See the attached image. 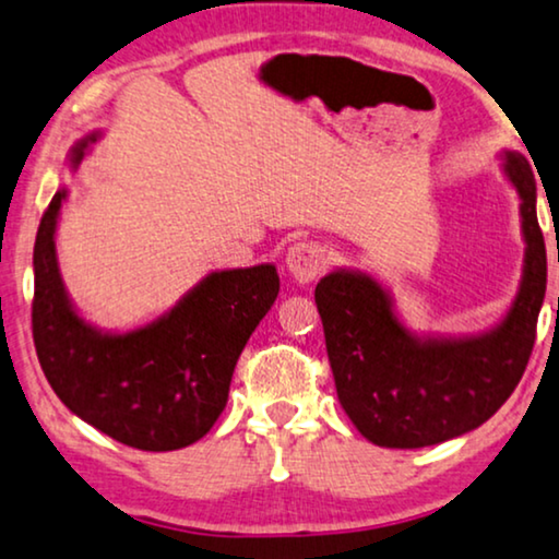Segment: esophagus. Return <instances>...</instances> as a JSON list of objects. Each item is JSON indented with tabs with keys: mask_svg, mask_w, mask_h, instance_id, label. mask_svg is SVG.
Returning a JSON list of instances; mask_svg holds the SVG:
<instances>
[{
	"mask_svg": "<svg viewBox=\"0 0 559 559\" xmlns=\"http://www.w3.org/2000/svg\"><path fill=\"white\" fill-rule=\"evenodd\" d=\"M324 263H326V252L322 245L317 242H296L286 252L288 273H292L299 284H309V281H314L317 275L324 271Z\"/></svg>",
	"mask_w": 559,
	"mask_h": 559,
	"instance_id": "esophagus-1",
	"label": "esophagus"
}]
</instances>
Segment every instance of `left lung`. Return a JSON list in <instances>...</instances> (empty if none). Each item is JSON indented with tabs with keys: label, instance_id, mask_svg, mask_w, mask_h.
Listing matches in <instances>:
<instances>
[{
	"label": "left lung",
	"instance_id": "left-lung-1",
	"mask_svg": "<svg viewBox=\"0 0 559 559\" xmlns=\"http://www.w3.org/2000/svg\"><path fill=\"white\" fill-rule=\"evenodd\" d=\"M522 199L524 284L506 322L473 340H414L373 278L330 273L314 299L340 404L366 440L414 450L465 435L506 404L530 362L547 292L537 183L522 155H506Z\"/></svg>",
	"mask_w": 559,
	"mask_h": 559
}]
</instances>
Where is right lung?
<instances>
[{
  "label": "right lung",
  "instance_id": "right-lung-1",
  "mask_svg": "<svg viewBox=\"0 0 559 559\" xmlns=\"http://www.w3.org/2000/svg\"><path fill=\"white\" fill-rule=\"evenodd\" d=\"M63 197L58 191L43 212L33 252V340L50 389L128 448L168 452L202 440L227 406L237 357L278 296V273L273 265L212 273L158 322L99 334L71 309L58 275L53 233Z\"/></svg>",
  "mask_w": 559,
  "mask_h": 559
}]
</instances>
